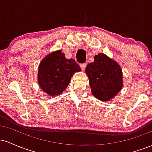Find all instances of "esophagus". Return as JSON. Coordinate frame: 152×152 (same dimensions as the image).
<instances>
[{
    "label": "esophagus",
    "mask_w": 152,
    "mask_h": 152,
    "mask_svg": "<svg viewBox=\"0 0 152 152\" xmlns=\"http://www.w3.org/2000/svg\"><path fill=\"white\" fill-rule=\"evenodd\" d=\"M80 66H81V69H82V71H84L85 69H86V64H81V65H80Z\"/></svg>",
    "instance_id": "34e87169"
}]
</instances>
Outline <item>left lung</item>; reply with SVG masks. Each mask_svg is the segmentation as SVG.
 Returning <instances> with one entry per match:
<instances>
[{
    "label": "left lung",
    "mask_w": 152,
    "mask_h": 152,
    "mask_svg": "<svg viewBox=\"0 0 152 152\" xmlns=\"http://www.w3.org/2000/svg\"><path fill=\"white\" fill-rule=\"evenodd\" d=\"M86 74L92 94L103 102L114 98L123 86L121 67L104 53L94 56V61L86 67Z\"/></svg>",
    "instance_id": "1"
}]
</instances>
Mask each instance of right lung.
I'll use <instances>...</instances> for the list:
<instances>
[{"instance_id": "obj_1", "label": "right lung", "mask_w": 152, "mask_h": 152, "mask_svg": "<svg viewBox=\"0 0 152 152\" xmlns=\"http://www.w3.org/2000/svg\"><path fill=\"white\" fill-rule=\"evenodd\" d=\"M81 68L74 59H66L61 50L47 55L40 63L38 82L45 93L56 96L69 84L71 78Z\"/></svg>"}]
</instances>
